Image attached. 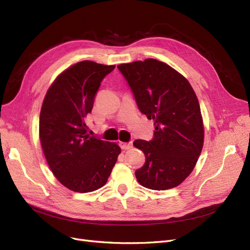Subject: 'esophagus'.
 I'll return each instance as SVG.
<instances>
[{
    "mask_svg": "<svg viewBox=\"0 0 250 250\" xmlns=\"http://www.w3.org/2000/svg\"><path fill=\"white\" fill-rule=\"evenodd\" d=\"M120 146H121V148L123 150H129L133 147L132 143H120Z\"/></svg>",
    "mask_w": 250,
    "mask_h": 250,
    "instance_id": "1",
    "label": "esophagus"
}]
</instances>
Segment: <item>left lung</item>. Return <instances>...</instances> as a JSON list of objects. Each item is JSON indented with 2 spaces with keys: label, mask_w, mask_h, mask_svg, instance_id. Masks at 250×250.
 Wrapping results in <instances>:
<instances>
[{
  "label": "left lung",
  "mask_w": 250,
  "mask_h": 250,
  "mask_svg": "<svg viewBox=\"0 0 250 250\" xmlns=\"http://www.w3.org/2000/svg\"><path fill=\"white\" fill-rule=\"evenodd\" d=\"M118 68L140 110L155 126L152 141L133 143L146 156L135 177L153 190L174 188L191 174L203 149L204 125L195 93L182 74L158 60L146 59Z\"/></svg>",
  "instance_id": "1"
}]
</instances>
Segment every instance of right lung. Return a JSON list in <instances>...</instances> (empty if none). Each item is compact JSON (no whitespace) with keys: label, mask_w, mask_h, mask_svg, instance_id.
<instances>
[{"label":"right lung","mask_w":250,"mask_h":250,"mask_svg":"<svg viewBox=\"0 0 250 250\" xmlns=\"http://www.w3.org/2000/svg\"><path fill=\"white\" fill-rule=\"evenodd\" d=\"M115 65L82 61L51 83L39 118L41 147L59 182L75 192L97 190L107 182L121 149L87 132L85 117L104 77Z\"/></svg>","instance_id":"right-lung-1"}]
</instances>
